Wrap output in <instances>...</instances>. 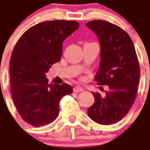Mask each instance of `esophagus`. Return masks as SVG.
Wrapping results in <instances>:
<instances>
[{"instance_id": "34e87169", "label": "esophagus", "mask_w": 150, "mask_h": 150, "mask_svg": "<svg viewBox=\"0 0 150 150\" xmlns=\"http://www.w3.org/2000/svg\"><path fill=\"white\" fill-rule=\"evenodd\" d=\"M83 91V88H81V86H76V87H74V92H81V91Z\"/></svg>"}]
</instances>
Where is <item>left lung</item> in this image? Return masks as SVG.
I'll list each match as a JSON object with an SVG mask.
<instances>
[{"mask_svg": "<svg viewBox=\"0 0 150 150\" xmlns=\"http://www.w3.org/2000/svg\"><path fill=\"white\" fill-rule=\"evenodd\" d=\"M98 36L101 44L100 65L95 76L98 85H108L102 96L93 92L95 103L88 108L91 120L103 125L118 122L134 103L140 78V68L134 44L118 25L103 20L86 24Z\"/></svg>", "mask_w": 150, "mask_h": 150, "instance_id": "8db88e82", "label": "left lung"}]
</instances>
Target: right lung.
Masks as SVG:
<instances>
[{
  "label": "right lung",
  "mask_w": 150,
  "mask_h": 150,
  "mask_svg": "<svg viewBox=\"0 0 150 150\" xmlns=\"http://www.w3.org/2000/svg\"><path fill=\"white\" fill-rule=\"evenodd\" d=\"M79 28L76 21L53 20L28 29L10 59L11 93L24 121L40 127L56 119L59 102L73 92L68 83H48L45 73L60 61L62 42Z\"/></svg>",
  "instance_id": "right-lung-1"
}]
</instances>
